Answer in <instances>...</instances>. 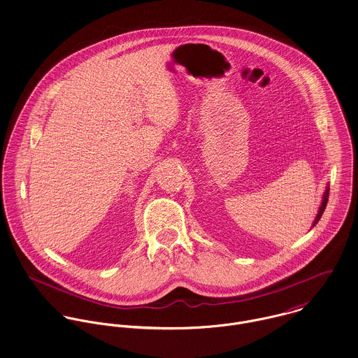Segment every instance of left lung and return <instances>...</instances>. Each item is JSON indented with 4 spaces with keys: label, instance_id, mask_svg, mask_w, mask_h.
I'll return each instance as SVG.
<instances>
[{
    "label": "left lung",
    "instance_id": "1",
    "mask_svg": "<svg viewBox=\"0 0 358 358\" xmlns=\"http://www.w3.org/2000/svg\"><path fill=\"white\" fill-rule=\"evenodd\" d=\"M329 192H330V184H327V187H326V191L323 193V197H322V203H320V207H319V211H317V214H316V218L313 220V223H312V227L319 222V220L322 218V215H323V213H324V210H326V206H327V201H329ZM310 227V229H312Z\"/></svg>",
    "mask_w": 358,
    "mask_h": 358
}]
</instances>
